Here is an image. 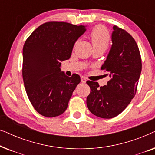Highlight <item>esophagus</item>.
<instances>
[{
	"label": "esophagus",
	"instance_id": "esophagus-1",
	"mask_svg": "<svg viewBox=\"0 0 155 155\" xmlns=\"http://www.w3.org/2000/svg\"><path fill=\"white\" fill-rule=\"evenodd\" d=\"M86 81H87L86 78L85 77H83V76H82V77H81V82H83V83H85Z\"/></svg>",
	"mask_w": 155,
	"mask_h": 155
}]
</instances>
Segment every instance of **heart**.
<instances>
[{
	"label": "heart",
	"mask_w": 155,
	"mask_h": 155,
	"mask_svg": "<svg viewBox=\"0 0 155 155\" xmlns=\"http://www.w3.org/2000/svg\"><path fill=\"white\" fill-rule=\"evenodd\" d=\"M94 48H102L107 49L109 45L110 37L109 31L104 26L98 25L94 27L90 35Z\"/></svg>",
	"instance_id": "heart-1"
}]
</instances>
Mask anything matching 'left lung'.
<instances>
[{
    "instance_id": "8db88e82",
    "label": "left lung",
    "mask_w": 155,
    "mask_h": 155,
    "mask_svg": "<svg viewBox=\"0 0 155 155\" xmlns=\"http://www.w3.org/2000/svg\"><path fill=\"white\" fill-rule=\"evenodd\" d=\"M113 29V44L101 68L111 79L103 87L97 82L87 81L90 87L87 97L88 109L102 118L116 117L128 107L136 93L142 70L140 54L135 39L116 25Z\"/></svg>"
}]
</instances>
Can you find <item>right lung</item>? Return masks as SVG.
<instances>
[{
    "mask_svg": "<svg viewBox=\"0 0 155 155\" xmlns=\"http://www.w3.org/2000/svg\"><path fill=\"white\" fill-rule=\"evenodd\" d=\"M86 31L83 25L48 22L37 27L23 46L22 78L35 109L46 117H56L68 107L80 77L61 71V61L71 56L75 41Z\"/></svg>",
    "mask_w": 155,
    "mask_h": 155,
    "instance_id": "add662e5",
    "label": "right lung"
}]
</instances>
